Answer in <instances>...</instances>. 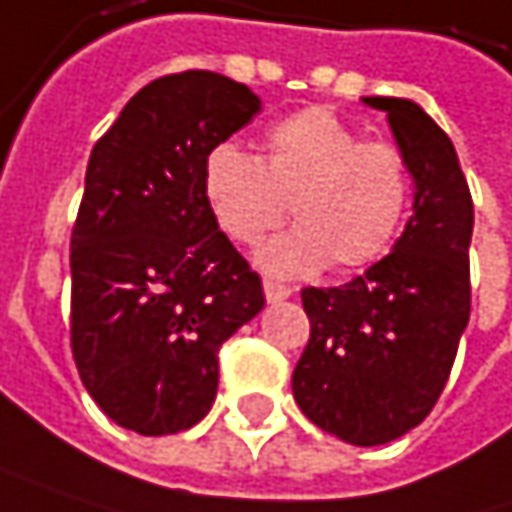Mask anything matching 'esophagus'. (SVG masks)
<instances>
[{
    "label": "esophagus",
    "mask_w": 512,
    "mask_h": 512,
    "mask_svg": "<svg viewBox=\"0 0 512 512\" xmlns=\"http://www.w3.org/2000/svg\"><path fill=\"white\" fill-rule=\"evenodd\" d=\"M265 297H268V303H282V300H288L291 294H294V288L291 285H282V282H274V279H265Z\"/></svg>",
    "instance_id": "esophagus-1"
}]
</instances>
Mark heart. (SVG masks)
Returning <instances> with one entry per match:
<instances>
[{
  "mask_svg": "<svg viewBox=\"0 0 512 512\" xmlns=\"http://www.w3.org/2000/svg\"><path fill=\"white\" fill-rule=\"evenodd\" d=\"M203 198L218 227L256 244L285 221L294 230L259 247L256 262L274 276L358 271L379 262L411 206V171L390 142H361L329 107H306L265 133L256 160L221 142L203 163Z\"/></svg>",
  "mask_w": 512,
  "mask_h": 512,
  "instance_id": "obj_1",
  "label": "heart"
}]
</instances>
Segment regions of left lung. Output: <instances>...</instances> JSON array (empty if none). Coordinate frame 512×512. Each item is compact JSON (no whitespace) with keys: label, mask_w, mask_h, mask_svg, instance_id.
<instances>
[{"label":"left lung","mask_w":512,"mask_h":512,"mask_svg":"<svg viewBox=\"0 0 512 512\" xmlns=\"http://www.w3.org/2000/svg\"><path fill=\"white\" fill-rule=\"evenodd\" d=\"M387 125L414 177V212L393 250L338 288H303L311 338L291 390L317 428L382 446L440 399L469 323L472 195L452 139L411 98H361Z\"/></svg>","instance_id":"8db88e82"}]
</instances>
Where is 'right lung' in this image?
<instances>
[{"label": "right lung", "instance_id": "add662e5", "mask_svg": "<svg viewBox=\"0 0 512 512\" xmlns=\"http://www.w3.org/2000/svg\"><path fill=\"white\" fill-rule=\"evenodd\" d=\"M259 110L244 84L189 69L142 87L92 148L69 253L72 355L95 405L128 431L201 422L218 349L265 306L201 183L206 154Z\"/></svg>", "mask_w": 512, "mask_h": 512}]
</instances>
